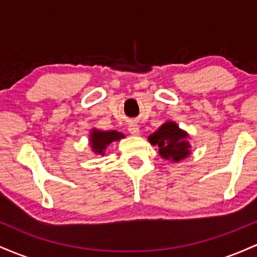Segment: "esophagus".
Instances as JSON below:
<instances>
[{
	"instance_id": "obj_1",
	"label": "esophagus",
	"mask_w": 257,
	"mask_h": 257,
	"mask_svg": "<svg viewBox=\"0 0 257 257\" xmlns=\"http://www.w3.org/2000/svg\"><path fill=\"white\" fill-rule=\"evenodd\" d=\"M128 131L132 135H134V137H138V135L140 134V129H139V125L135 124V123H131V124H129Z\"/></svg>"
}]
</instances>
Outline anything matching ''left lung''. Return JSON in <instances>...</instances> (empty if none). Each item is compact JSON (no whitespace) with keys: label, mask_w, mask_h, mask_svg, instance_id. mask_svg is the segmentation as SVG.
I'll return each instance as SVG.
<instances>
[{"label":"left lung","mask_w":257,"mask_h":257,"mask_svg":"<svg viewBox=\"0 0 257 257\" xmlns=\"http://www.w3.org/2000/svg\"><path fill=\"white\" fill-rule=\"evenodd\" d=\"M190 134L176 124L174 120H167L155 133L149 135L150 144L158 146V153L166 161L179 163L191 155Z\"/></svg>","instance_id":"1"}]
</instances>
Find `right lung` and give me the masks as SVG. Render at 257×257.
<instances>
[{
  "label": "right lung",
  "mask_w": 257,
  "mask_h": 257,
  "mask_svg": "<svg viewBox=\"0 0 257 257\" xmlns=\"http://www.w3.org/2000/svg\"><path fill=\"white\" fill-rule=\"evenodd\" d=\"M124 134L116 131H101V129L93 128L89 134V146L91 152L96 156H104L107 146H110L114 141H119L124 139Z\"/></svg>",
  "instance_id": "obj_1"
}]
</instances>
